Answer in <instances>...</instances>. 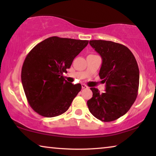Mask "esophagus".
Returning <instances> with one entry per match:
<instances>
[{"label":"esophagus","instance_id":"obj_1","mask_svg":"<svg viewBox=\"0 0 156 156\" xmlns=\"http://www.w3.org/2000/svg\"><path fill=\"white\" fill-rule=\"evenodd\" d=\"M82 88H83V89H88L89 87H88V86L86 85V84H82Z\"/></svg>","mask_w":156,"mask_h":156}]
</instances>
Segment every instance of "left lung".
<instances>
[{
    "label": "left lung",
    "instance_id": "left-lung-1",
    "mask_svg": "<svg viewBox=\"0 0 156 156\" xmlns=\"http://www.w3.org/2000/svg\"><path fill=\"white\" fill-rule=\"evenodd\" d=\"M90 45L102 59L99 76L106 83L105 93L91 88L93 96L87 101L89 112L98 119L112 122L125 115L135 102L139 87V69L132 52L112 41L94 40Z\"/></svg>",
    "mask_w": 156,
    "mask_h": 156
}]
</instances>
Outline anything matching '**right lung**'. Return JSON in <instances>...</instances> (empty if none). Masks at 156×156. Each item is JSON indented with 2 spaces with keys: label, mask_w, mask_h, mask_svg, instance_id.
I'll return each mask as SVG.
<instances>
[{
  "label": "right lung",
  "mask_w": 156,
  "mask_h": 156,
  "mask_svg": "<svg viewBox=\"0 0 156 156\" xmlns=\"http://www.w3.org/2000/svg\"><path fill=\"white\" fill-rule=\"evenodd\" d=\"M88 43L89 41L52 36L29 52L21 80L29 105L39 115L55 117L70 107L82 86L69 83L62 75Z\"/></svg>",
  "instance_id": "1"
}]
</instances>
